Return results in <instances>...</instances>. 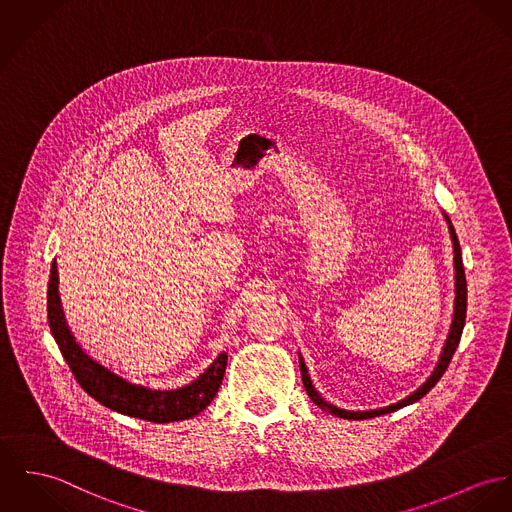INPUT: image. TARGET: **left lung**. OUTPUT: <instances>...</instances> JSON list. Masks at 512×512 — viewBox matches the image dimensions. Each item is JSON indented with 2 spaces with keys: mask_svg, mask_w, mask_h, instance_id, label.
Returning a JSON list of instances; mask_svg holds the SVG:
<instances>
[{
  "mask_svg": "<svg viewBox=\"0 0 512 512\" xmlns=\"http://www.w3.org/2000/svg\"><path fill=\"white\" fill-rule=\"evenodd\" d=\"M448 220V216H446ZM448 228H450V236H452V243H454V269H456V302H454V319H452V327H450V335L446 339V345H444V351L440 354V360L434 368L433 376L415 392V394L401 399L399 403H394L390 407H384V409H374V411H345V409H339L331 403H327L321 395L315 392L314 386H312V380L308 376V370H306V364L300 356V372H302V380H304V388L308 395L312 397L317 407H321L323 411H329L331 415L335 417H341V419H353V421H360V419H372V417H380V415H386V413H392L395 409H401L405 405H411L415 401H419L423 395L429 394L436 386V382L442 378V374L446 372L452 356L456 353V347L460 345V337H462V331H464V323H466V306H468V286H466V273H464V263H462V249H460V243H458V236L454 232V226L452 222L448 220Z\"/></svg>",
  "mask_w": 512,
  "mask_h": 512,
  "instance_id": "left-lung-1",
  "label": "left lung"
}]
</instances>
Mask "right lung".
I'll return each instance as SVG.
<instances>
[{"mask_svg":"<svg viewBox=\"0 0 512 512\" xmlns=\"http://www.w3.org/2000/svg\"><path fill=\"white\" fill-rule=\"evenodd\" d=\"M48 325L54 335V341L58 343V349L68 362L76 382L79 386L97 399L101 405L118 411L122 415L138 417L152 423H171V421H183L198 415L202 409L208 407V403L218 394V388L222 384L228 354L222 353L210 368L198 376L197 380L185 388L179 390H150L144 386L130 384L105 366L97 364L91 356L83 353V349L72 337L60 306L58 296V276H56V263L50 267V280H48Z\"/></svg>","mask_w":512,"mask_h":512,"instance_id":"1","label":"right lung"}]
</instances>
